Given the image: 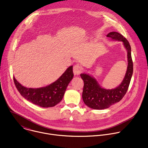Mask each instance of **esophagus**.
Wrapping results in <instances>:
<instances>
[{"mask_svg": "<svg viewBox=\"0 0 148 148\" xmlns=\"http://www.w3.org/2000/svg\"><path fill=\"white\" fill-rule=\"evenodd\" d=\"M82 69L81 66L79 64H76L73 67V73L75 75H78L81 74Z\"/></svg>", "mask_w": 148, "mask_h": 148, "instance_id": "1", "label": "esophagus"}]
</instances>
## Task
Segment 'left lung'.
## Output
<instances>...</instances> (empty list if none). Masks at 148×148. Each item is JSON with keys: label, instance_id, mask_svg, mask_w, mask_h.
Wrapping results in <instances>:
<instances>
[{"label": "left lung", "instance_id": "8db88e82", "mask_svg": "<svg viewBox=\"0 0 148 148\" xmlns=\"http://www.w3.org/2000/svg\"><path fill=\"white\" fill-rule=\"evenodd\" d=\"M107 37L113 40L122 41L127 52V69L121 84L114 89H107L102 88L97 80L86 73L80 74L84 82L82 99L89 108L95 110H104L120 101L126 93L133 73V63L131 54V47L127 40L121 34L111 32Z\"/></svg>", "mask_w": 148, "mask_h": 148}]
</instances>
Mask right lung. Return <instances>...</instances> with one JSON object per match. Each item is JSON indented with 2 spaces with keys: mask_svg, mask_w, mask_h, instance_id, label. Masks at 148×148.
<instances>
[{
  "mask_svg": "<svg viewBox=\"0 0 148 148\" xmlns=\"http://www.w3.org/2000/svg\"><path fill=\"white\" fill-rule=\"evenodd\" d=\"M73 77V66H71L56 81L39 88L25 87L19 84L14 77L13 78L15 86L22 97L36 106L48 108L54 107L61 101Z\"/></svg>",
  "mask_w": 148,
  "mask_h": 148,
  "instance_id": "1",
  "label": "right lung"
}]
</instances>
